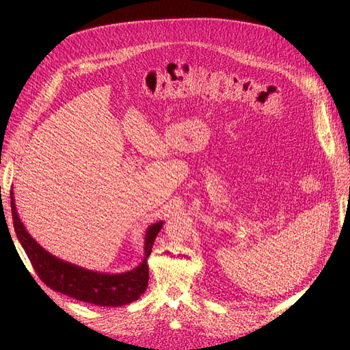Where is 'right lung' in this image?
<instances>
[{
	"label": "right lung",
	"mask_w": 350,
	"mask_h": 350,
	"mask_svg": "<svg viewBox=\"0 0 350 350\" xmlns=\"http://www.w3.org/2000/svg\"><path fill=\"white\" fill-rule=\"evenodd\" d=\"M11 211L14 230L18 241L38 277L51 289L64 293L73 299L94 304L98 306L116 308L132 304L144 293L149 282V260L153 244L163 221H157L146 230L143 261L133 269L120 273L98 272L64 261L52 255L36 243L18 215L14 193L11 190Z\"/></svg>",
	"instance_id": "1"
}]
</instances>
